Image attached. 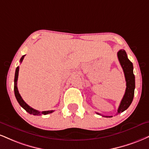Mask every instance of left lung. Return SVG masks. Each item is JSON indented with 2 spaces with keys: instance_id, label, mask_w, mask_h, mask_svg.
Here are the masks:
<instances>
[{
  "instance_id": "1",
  "label": "left lung",
  "mask_w": 149,
  "mask_h": 149,
  "mask_svg": "<svg viewBox=\"0 0 149 149\" xmlns=\"http://www.w3.org/2000/svg\"><path fill=\"white\" fill-rule=\"evenodd\" d=\"M117 57L120 64L123 69L126 82V92H125L124 96H123L122 100L120 103L119 108L117 110V113L116 114H118L128 109V107L131 104L132 100H133L134 93H135V75L133 73V65H132V62L128 60L126 51L123 49L119 50L117 53ZM97 114L101 115V114ZM105 116V117H112L111 116Z\"/></svg>"
}]
</instances>
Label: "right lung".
<instances>
[{
  "mask_svg": "<svg viewBox=\"0 0 149 149\" xmlns=\"http://www.w3.org/2000/svg\"><path fill=\"white\" fill-rule=\"evenodd\" d=\"M25 55H23L21 57V60H20V62L21 63L22 61L24 58ZM19 67H17V69H16V71H15V76H14V94H15L16 98H17L18 103H19V105H21V107L24 109L26 112H28V113L30 114H33V115H42V114H48L50 113H52L53 112H54L53 110H48V111H43V112H39V111L35 110L33 109V107H30L29 105L27 104L26 102L23 100V98H21L20 94H19V91H18V88H17V80H18V76H19Z\"/></svg>",
  "mask_w": 149,
  "mask_h": 149,
  "instance_id": "1",
  "label": "right lung"
}]
</instances>
